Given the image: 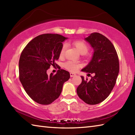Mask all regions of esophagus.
Here are the masks:
<instances>
[{
  "mask_svg": "<svg viewBox=\"0 0 135 135\" xmlns=\"http://www.w3.org/2000/svg\"><path fill=\"white\" fill-rule=\"evenodd\" d=\"M75 75H76L75 74L73 73H70V76H71V77H73V76H75Z\"/></svg>",
  "mask_w": 135,
  "mask_h": 135,
  "instance_id": "1",
  "label": "esophagus"
}]
</instances>
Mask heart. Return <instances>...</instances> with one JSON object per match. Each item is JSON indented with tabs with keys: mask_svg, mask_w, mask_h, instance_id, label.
<instances>
[{
	"mask_svg": "<svg viewBox=\"0 0 135 135\" xmlns=\"http://www.w3.org/2000/svg\"><path fill=\"white\" fill-rule=\"evenodd\" d=\"M73 45L75 46L79 52L82 54H85L89 50V46L86 43L82 41H75L73 42ZM66 46L64 45L62 46L60 51V57H62L64 55ZM64 67L66 69L73 72H75L78 70V68L81 67V64L76 62L72 61H68L64 63Z\"/></svg>",
	"mask_w": 135,
	"mask_h": 135,
	"instance_id": "obj_1",
	"label": "heart"
}]
</instances>
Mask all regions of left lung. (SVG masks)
<instances>
[{
	"instance_id": "1",
	"label": "left lung",
	"mask_w": 135,
	"mask_h": 135,
	"mask_svg": "<svg viewBox=\"0 0 135 135\" xmlns=\"http://www.w3.org/2000/svg\"><path fill=\"white\" fill-rule=\"evenodd\" d=\"M85 40L93 48L94 53L90 62L82 71L94 75L89 81L81 76L82 82L76 92L84 102L94 105L104 101L115 86L119 70V60L114 45L102 34L93 32Z\"/></svg>"
}]
</instances>
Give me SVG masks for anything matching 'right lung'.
Listing matches in <instances>:
<instances>
[{"instance_id": "right-lung-1", "label": "right lung", "mask_w": 135, "mask_h": 135, "mask_svg": "<svg viewBox=\"0 0 135 135\" xmlns=\"http://www.w3.org/2000/svg\"><path fill=\"white\" fill-rule=\"evenodd\" d=\"M65 37L45 33L33 38L22 50L19 60V78L31 99L43 105L50 104L60 96L69 72L59 69L56 74H47L51 65L57 66L60 51Z\"/></svg>"}]
</instances>
